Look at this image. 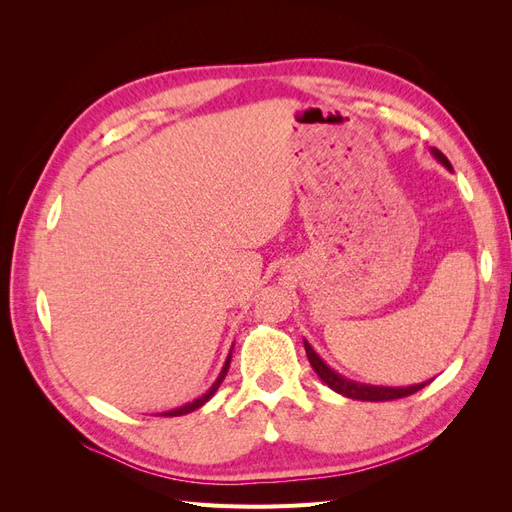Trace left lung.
Instances as JSON below:
<instances>
[{
  "label": "left lung",
  "mask_w": 512,
  "mask_h": 512,
  "mask_svg": "<svg viewBox=\"0 0 512 512\" xmlns=\"http://www.w3.org/2000/svg\"><path fill=\"white\" fill-rule=\"evenodd\" d=\"M433 156H436L438 162H442L448 170H453L451 162L446 160V156L442 151L438 149H431ZM305 344V352H307V359H309V365L314 367V371L318 374V378L329 386V389H333L335 393L344 395V397H350V399H361V401H391V399H401V397H408V395H414L416 391H421L423 386H427V382H421V384H412V386H371V384H361V382H354V380H348L344 378L342 374H337V371H333L327 363H324L320 356L314 352V348L309 346L307 342Z\"/></svg>",
  "instance_id": "1"
}]
</instances>
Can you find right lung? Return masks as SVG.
Instances as JSON below:
<instances>
[{"instance_id": "add662e5", "label": "right lung", "mask_w": 512, "mask_h": 512, "mask_svg": "<svg viewBox=\"0 0 512 512\" xmlns=\"http://www.w3.org/2000/svg\"><path fill=\"white\" fill-rule=\"evenodd\" d=\"M228 367H230V354H228V359H226V363H224V367H222V371H220V376H218V380L213 382V386L211 389L205 393V395H200L198 399H194V401H190V404H185V406H181V408H175V410H168V412H162L160 416H181V414H188V412H194V410H198L200 406H205L207 401L213 397V393L220 389V384H222V380H224V376H226V371H228Z\"/></svg>"}]
</instances>
